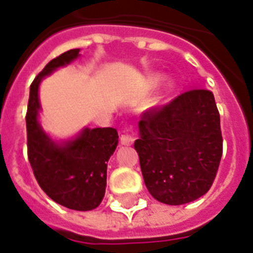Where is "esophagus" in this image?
Wrapping results in <instances>:
<instances>
[{
    "label": "esophagus",
    "instance_id": "obj_1",
    "mask_svg": "<svg viewBox=\"0 0 253 253\" xmlns=\"http://www.w3.org/2000/svg\"><path fill=\"white\" fill-rule=\"evenodd\" d=\"M121 143L125 144V146H130V144L134 143V136L130 134H122L121 135Z\"/></svg>",
    "mask_w": 253,
    "mask_h": 253
}]
</instances>
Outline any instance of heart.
Masks as SVG:
<instances>
[{"label": "heart", "instance_id": "1", "mask_svg": "<svg viewBox=\"0 0 253 253\" xmlns=\"http://www.w3.org/2000/svg\"><path fill=\"white\" fill-rule=\"evenodd\" d=\"M162 80H163V78H162V75H158V74L151 75V77H150V78L147 80V86L151 88L157 87L158 84L162 82Z\"/></svg>", "mask_w": 253, "mask_h": 253}]
</instances>
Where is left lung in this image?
<instances>
[{
    "mask_svg": "<svg viewBox=\"0 0 253 253\" xmlns=\"http://www.w3.org/2000/svg\"><path fill=\"white\" fill-rule=\"evenodd\" d=\"M134 147L152 198L169 206L199 199L211 188L223 154L213 94L190 90L144 111Z\"/></svg>",
    "mask_w": 253,
    "mask_h": 253,
    "instance_id": "1",
    "label": "left lung"
}]
</instances>
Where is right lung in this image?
<instances>
[{"label": "right lung", "mask_w": 253, "mask_h": 253, "mask_svg": "<svg viewBox=\"0 0 253 253\" xmlns=\"http://www.w3.org/2000/svg\"><path fill=\"white\" fill-rule=\"evenodd\" d=\"M78 55L80 49H73L51 59L30 84L28 158L37 182L50 199L75 211H91L105 196L107 162L118 144V132L113 127L84 128L75 139L55 143L38 122L41 81Z\"/></svg>", "instance_id": "add662e5"}]
</instances>
